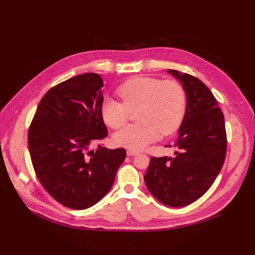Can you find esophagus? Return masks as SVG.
I'll use <instances>...</instances> for the list:
<instances>
[{
	"instance_id": "34e87169",
	"label": "esophagus",
	"mask_w": 255,
	"mask_h": 255,
	"mask_svg": "<svg viewBox=\"0 0 255 255\" xmlns=\"http://www.w3.org/2000/svg\"><path fill=\"white\" fill-rule=\"evenodd\" d=\"M135 155H137V152L135 151H132V150L127 151V156H135Z\"/></svg>"
}]
</instances>
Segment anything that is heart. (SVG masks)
<instances>
[{"instance_id":"obj_1","label":"heart","mask_w":255,"mask_h":255,"mask_svg":"<svg viewBox=\"0 0 255 255\" xmlns=\"http://www.w3.org/2000/svg\"><path fill=\"white\" fill-rule=\"evenodd\" d=\"M122 103L107 98L101 104L103 122L111 128L123 126L129 114L135 112L136 124L128 125L114 135V142L139 151L160 134L169 135L180 127L186 112V94L175 80L149 76L132 77L117 91Z\"/></svg>"}]
</instances>
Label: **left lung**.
Wrapping results in <instances>:
<instances>
[{
  "label": "left lung",
  "mask_w": 255,
  "mask_h": 255,
  "mask_svg": "<svg viewBox=\"0 0 255 255\" xmlns=\"http://www.w3.org/2000/svg\"><path fill=\"white\" fill-rule=\"evenodd\" d=\"M167 72L186 94V112L173 143L178 152L175 157H152L144 183L160 203L181 208L202 197L219 175L226 154V131L220 107L202 80L177 70Z\"/></svg>",
  "instance_id": "1"
}]
</instances>
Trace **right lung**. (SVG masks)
Listing matches in <instances>:
<instances>
[{
	"label": "right lung",
	"mask_w": 255,
	"mask_h": 255,
	"mask_svg": "<svg viewBox=\"0 0 255 255\" xmlns=\"http://www.w3.org/2000/svg\"><path fill=\"white\" fill-rule=\"evenodd\" d=\"M104 84L84 73L50 89L29 129L32 163L44 189L63 206L85 210L107 194L124 162V149L91 146L107 136L101 117Z\"/></svg>",
	"instance_id": "obj_1"
}]
</instances>
